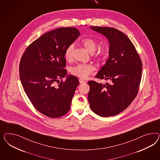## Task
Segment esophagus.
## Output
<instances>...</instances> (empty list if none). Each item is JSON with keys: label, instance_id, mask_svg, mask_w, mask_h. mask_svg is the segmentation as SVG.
<instances>
[{"label": "esophagus", "instance_id": "obj_1", "mask_svg": "<svg viewBox=\"0 0 160 160\" xmlns=\"http://www.w3.org/2000/svg\"><path fill=\"white\" fill-rule=\"evenodd\" d=\"M79 82H80V84H83V83H86V82L85 80H84L83 79H82V78L79 79Z\"/></svg>", "mask_w": 160, "mask_h": 160}]
</instances>
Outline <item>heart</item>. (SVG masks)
I'll return each mask as SVG.
<instances>
[{"label": "heart", "mask_w": 160, "mask_h": 160, "mask_svg": "<svg viewBox=\"0 0 160 160\" xmlns=\"http://www.w3.org/2000/svg\"><path fill=\"white\" fill-rule=\"evenodd\" d=\"M81 43L87 50L93 54L94 58L98 61H105L109 57L110 53V47L107 45H102L97 48L98 42L92 38H86L82 39ZM74 46L70 44L66 48L64 58L67 61H71L73 58ZM95 70V67L92 64H78L70 68V73L78 78H86Z\"/></svg>", "instance_id": "b5f03b06"}]
</instances>
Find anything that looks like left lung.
I'll return each instance as SVG.
<instances>
[{"label": "left lung", "mask_w": 160, "mask_h": 160, "mask_svg": "<svg viewBox=\"0 0 160 160\" xmlns=\"http://www.w3.org/2000/svg\"><path fill=\"white\" fill-rule=\"evenodd\" d=\"M90 28L108 39L109 58L95 78L108 80L110 83L102 85L89 81L88 100L91 109L97 115L114 116L123 112L137 96L142 62L134 45L121 31L109 27Z\"/></svg>", "instance_id": "8db88e82"}]
</instances>
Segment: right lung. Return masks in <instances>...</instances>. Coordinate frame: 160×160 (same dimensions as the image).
Masks as SVG:
<instances>
[{
    "label": "right lung",
    "mask_w": 160,
    "mask_h": 160,
    "mask_svg": "<svg viewBox=\"0 0 160 160\" xmlns=\"http://www.w3.org/2000/svg\"><path fill=\"white\" fill-rule=\"evenodd\" d=\"M79 36L75 28L50 31L30 44L21 58L19 76L24 92L34 108L46 116L58 118L70 110L79 81L72 75L62 81L68 73L64 54Z\"/></svg>",
    "instance_id": "obj_1"
}]
</instances>
